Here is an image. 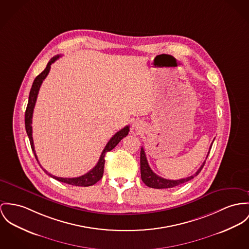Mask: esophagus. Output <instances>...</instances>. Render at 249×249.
I'll list each match as a JSON object with an SVG mask.
<instances>
[{
  "instance_id": "34e87169",
  "label": "esophagus",
  "mask_w": 249,
  "mask_h": 249,
  "mask_svg": "<svg viewBox=\"0 0 249 249\" xmlns=\"http://www.w3.org/2000/svg\"><path fill=\"white\" fill-rule=\"evenodd\" d=\"M143 128V123L141 121H134L133 123V129L136 130V131H139Z\"/></svg>"
}]
</instances>
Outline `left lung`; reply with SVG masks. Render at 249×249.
<instances>
[{
  "label": "left lung",
  "instance_id": "obj_1",
  "mask_svg": "<svg viewBox=\"0 0 249 249\" xmlns=\"http://www.w3.org/2000/svg\"><path fill=\"white\" fill-rule=\"evenodd\" d=\"M211 146H212V143H211ZM211 146L210 148V151H211ZM209 153H210V152H209ZM209 153H208V156H209ZM208 156H207V158H208ZM205 163H206V161L202 164L200 169L192 176H189V177L183 178V179H179V180H169V179H165V178H162V177L156 175L152 171V169L150 168V166L148 164V160L146 158V154H145L144 149L141 148V151H140L141 179H142V181L144 182V184L146 186H148L150 188H153V189H170V188L179 186L183 183H186V182L192 180L196 175L199 174V172H201V170L203 169Z\"/></svg>",
  "mask_w": 249,
  "mask_h": 249
}]
</instances>
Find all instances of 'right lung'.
Here are the masks:
<instances>
[{"label":"right lung","instance_id":"obj_1","mask_svg":"<svg viewBox=\"0 0 249 249\" xmlns=\"http://www.w3.org/2000/svg\"><path fill=\"white\" fill-rule=\"evenodd\" d=\"M60 57V55H57L55 57H52L49 62L47 63L45 69L38 75V77H36L34 79V82L32 84V87H31V90H30V93H29V98H28V104H27V107H26V110H25V116H24V122H25V130H26V133L28 135V138H29V141H30V145H31V149L34 153V155L38 162V157H37V154L35 152V148H34V143H33V137H32V116H33V111H34V107H35V104H36V100H37V97H38V91H39V88H40V85L42 83V81L44 80V78L47 77L49 71H50V68H51V64L54 63L56 60H57L58 57ZM129 131H130V127L129 126H126L124 127L123 129H121L120 131H118L116 134L109 140V142L107 143V145L105 146L104 150L102 151V153L99 157V160L98 162L96 163L95 168H93L90 172L85 173L84 175H81L79 177H75V178H63V177H57L51 173H49L48 172H46L42 167L41 165L39 164V166L41 167V169L46 172L49 176H51L52 178L56 179L59 182H62V183H66V184H69V185H72V186H77V187H89V186H92V185H95L96 182H98L101 178H102V175H103V172H104V164H105V155L106 153L112 151L115 146L121 141V139H123L125 136H127L129 134Z\"/></svg>","mask_w":249,"mask_h":249}]
</instances>
